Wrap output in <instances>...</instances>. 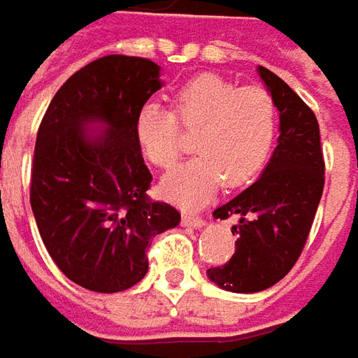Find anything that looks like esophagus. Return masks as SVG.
Here are the masks:
<instances>
[{"mask_svg": "<svg viewBox=\"0 0 358 358\" xmlns=\"http://www.w3.org/2000/svg\"><path fill=\"white\" fill-rule=\"evenodd\" d=\"M183 225L199 229V227H203V225H206V220H203V217H199V215H193V213H183Z\"/></svg>", "mask_w": 358, "mask_h": 358, "instance_id": "obj_1", "label": "esophagus"}]
</instances>
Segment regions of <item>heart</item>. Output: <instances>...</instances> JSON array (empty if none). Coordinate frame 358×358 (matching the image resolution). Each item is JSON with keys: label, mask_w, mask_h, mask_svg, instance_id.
Here are the masks:
<instances>
[{"label": "heart", "mask_w": 358, "mask_h": 358, "mask_svg": "<svg viewBox=\"0 0 358 358\" xmlns=\"http://www.w3.org/2000/svg\"><path fill=\"white\" fill-rule=\"evenodd\" d=\"M175 114L196 131L195 159L169 171L163 195L181 207L207 203L224 181L240 187L264 169L276 136V108L262 88H240L215 74H199L175 92ZM165 106L145 102L134 117V136L157 167H171L183 151L179 123Z\"/></svg>", "instance_id": "b5f03b06"}]
</instances>
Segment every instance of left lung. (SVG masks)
<instances>
[{"mask_svg":"<svg viewBox=\"0 0 358 358\" xmlns=\"http://www.w3.org/2000/svg\"><path fill=\"white\" fill-rule=\"evenodd\" d=\"M280 117L278 147L259 179L238 197L213 211V217H238L231 259L209 268L207 276L220 288L252 294L274 286L300 258L310 234L324 187V159L314 113L294 90L258 66Z\"/></svg>","mask_w":358,"mask_h":358,"instance_id":"1","label":"left lung"}]
</instances>
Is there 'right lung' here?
I'll return each mask as SVG.
<instances>
[{"instance_id":"add662e5","label":"right lung","mask_w":358,"mask_h":358,"mask_svg":"<svg viewBox=\"0 0 358 358\" xmlns=\"http://www.w3.org/2000/svg\"><path fill=\"white\" fill-rule=\"evenodd\" d=\"M163 86L147 58L104 56L64 82L34 151L29 203L48 254L74 284L113 294L141 282L155 236L179 211L151 201L136 110Z\"/></svg>"}]
</instances>
